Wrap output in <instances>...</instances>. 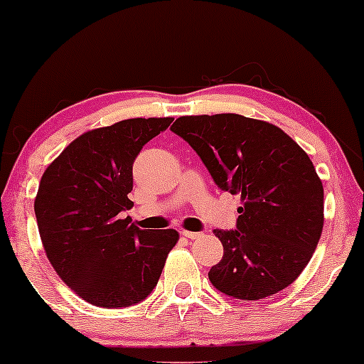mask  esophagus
I'll return each mask as SVG.
<instances>
[{
	"mask_svg": "<svg viewBox=\"0 0 364 364\" xmlns=\"http://www.w3.org/2000/svg\"><path fill=\"white\" fill-rule=\"evenodd\" d=\"M181 235L188 237V240H198L202 237V232H191V231H181Z\"/></svg>",
	"mask_w": 364,
	"mask_h": 364,
	"instance_id": "34e87169",
	"label": "esophagus"
}]
</instances>
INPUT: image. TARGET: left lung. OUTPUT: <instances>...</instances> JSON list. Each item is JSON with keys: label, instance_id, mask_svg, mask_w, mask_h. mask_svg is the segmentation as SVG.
<instances>
[{"label": "left lung", "instance_id": "1", "mask_svg": "<svg viewBox=\"0 0 364 364\" xmlns=\"http://www.w3.org/2000/svg\"><path fill=\"white\" fill-rule=\"evenodd\" d=\"M171 129L243 202L235 231H214L224 246L208 272L215 289L243 301L286 289L323 229V186L308 154L275 124L232 112L181 116Z\"/></svg>", "mask_w": 364, "mask_h": 364}]
</instances>
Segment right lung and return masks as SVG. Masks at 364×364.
I'll return each instance as SVG.
<instances>
[{
	"instance_id": "right-lung-1",
	"label": "right lung",
	"mask_w": 364,
	"mask_h": 364,
	"mask_svg": "<svg viewBox=\"0 0 364 364\" xmlns=\"http://www.w3.org/2000/svg\"><path fill=\"white\" fill-rule=\"evenodd\" d=\"M173 118H133L75 139L41 178L34 202L44 252L63 282L94 306L124 308L152 292L179 235L129 217L133 162Z\"/></svg>"
}]
</instances>
